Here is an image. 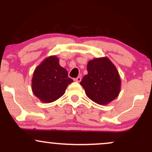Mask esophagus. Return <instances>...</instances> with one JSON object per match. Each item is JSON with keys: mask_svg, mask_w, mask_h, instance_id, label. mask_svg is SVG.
Returning a JSON list of instances; mask_svg holds the SVG:
<instances>
[{"mask_svg": "<svg viewBox=\"0 0 152 152\" xmlns=\"http://www.w3.org/2000/svg\"><path fill=\"white\" fill-rule=\"evenodd\" d=\"M74 81H77V82H80V81H81V76H78L77 78H75Z\"/></svg>", "mask_w": 152, "mask_h": 152, "instance_id": "34e87169", "label": "esophagus"}]
</instances>
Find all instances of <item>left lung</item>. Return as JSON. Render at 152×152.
Here are the masks:
<instances>
[{
    "mask_svg": "<svg viewBox=\"0 0 152 152\" xmlns=\"http://www.w3.org/2000/svg\"><path fill=\"white\" fill-rule=\"evenodd\" d=\"M87 71L88 74L80 83L91 100L99 105H106L118 96L121 78L116 66L107 57L89 61Z\"/></svg>",
    "mask_w": 152,
    "mask_h": 152,
    "instance_id": "1",
    "label": "left lung"
}]
</instances>
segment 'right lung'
Wrapping results in <instances>:
<instances>
[{
    "label": "right lung",
    "instance_id": "obj_1",
    "mask_svg": "<svg viewBox=\"0 0 152 152\" xmlns=\"http://www.w3.org/2000/svg\"><path fill=\"white\" fill-rule=\"evenodd\" d=\"M74 81L68 72L59 64L56 56H50L43 61L34 70L31 88L41 102L51 103L65 94L68 85Z\"/></svg>",
    "mask_w": 152,
    "mask_h": 152
}]
</instances>
